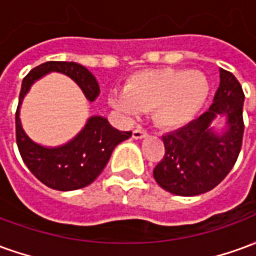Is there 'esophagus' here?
Listing matches in <instances>:
<instances>
[{
	"label": "esophagus",
	"mask_w": 256,
	"mask_h": 256,
	"mask_svg": "<svg viewBox=\"0 0 256 256\" xmlns=\"http://www.w3.org/2000/svg\"><path fill=\"white\" fill-rule=\"evenodd\" d=\"M144 137H146V132H145L144 128H137L133 132V138L134 140H141V138H144Z\"/></svg>",
	"instance_id": "esophagus-1"
}]
</instances>
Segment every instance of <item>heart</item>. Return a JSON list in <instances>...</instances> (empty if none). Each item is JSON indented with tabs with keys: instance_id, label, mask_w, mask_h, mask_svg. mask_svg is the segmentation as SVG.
Returning <instances> with one entry per match:
<instances>
[{
	"instance_id": "heart-1",
	"label": "heart",
	"mask_w": 256,
	"mask_h": 256,
	"mask_svg": "<svg viewBox=\"0 0 256 256\" xmlns=\"http://www.w3.org/2000/svg\"><path fill=\"white\" fill-rule=\"evenodd\" d=\"M208 94L210 82L203 72L158 68L133 74L123 92L111 93L110 104L132 118L152 111L159 128L177 130L194 120Z\"/></svg>"
}]
</instances>
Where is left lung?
Instances as JSON below:
<instances>
[{"instance_id":"8db88e82","label":"left lung","mask_w":256,"mask_h":256,"mask_svg":"<svg viewBox=\"0 0 256 256\" xmlns=\"http://www.w3.org/2000/svg\"><path fill=\"white\" fill-rule=\"evenodd\" d=\"M220 86L214 102L186 126L163 136L164 158L155 167L159 186L178 196H196L215 188L229 174L240 154L244 133V93L236 76L220 68ZM216 117L226 128L216 132Z\"/></svg>"}]
</instances>
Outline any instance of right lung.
<instances>
[{"label":"right lung","instance_id":"obj_1","mask_svg":"<svg viewBox=\"0 0 256 256\" xmlns=\"http://www.w3.org/2000/svg\"><path fill=\"white\" fill-rule=\"evenodd\" d=\"M60 72L78 84L89 101L100 94L98 82L84 66L74 62H46L32 68L23 79L16 111V142L22 159L42 184L56 190H75L88 186L100 176L118 144L132 137V132H119L104 116H90L84 128L68 142L45 146L27 136L20 120V106L31 86L46 74Z\"/></svg>","mask_w":256,"mask_h":256}]
</instances>
